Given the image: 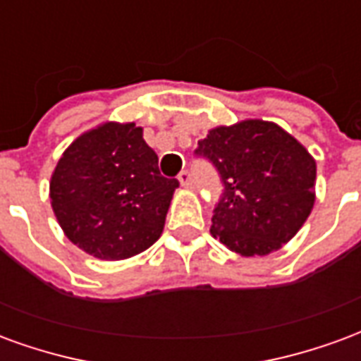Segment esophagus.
I'll use <instances>...</instances> for the list:
<instances>
[{
  "label": "esophagus",
  "mask_w": 361,
  "mask_h": 361,
  "mask_svg": "<svg viewBox=\"0 0 361 361\" xmlns=\"http://www.w3.org/2000/svg\"><path fill=\"white\" fill-rule=\"evenodd\" d=\"M178 181L181 183V188H191V185H193V176H191V172H188V170H183V172H180V176H178Z\"/></svg>",
  "instance_id": "34e87169"
}]
</instances>
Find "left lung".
I'll use <instances>...</instances> for the list:
<instances>
[{
    "mask_svg": "<svg viewBox=\"0 0 361 361\" xmlns=\"http://www.w3.org/2000/svg\"><path fill=\"white\" fill-rule=\"evenodd\" d=\"M195 152L216 166L224 183L211 234L242 257L279 251L313 211L315 158L274 121L212 127Z\"/></svg>",
    "mask_w": 361,
    "mask_h": 361,
    "instance_id": "obj_1",
    "label": "left lung"
}]
</instances>
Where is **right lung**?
Masks as SVG:
<instances>
[{"instance_id":"add662e5","label":"right lung","mask_w":361,"mask_h":361,"mask_svg":"<svg viewBox=\"0 0 361 361\" xmlns=\"http://www.w3.org/2000/svg\"><path fill=\"white\" fill-rule=\"evenodd\" d=\"M178 185L160 176L142 127L104 121L63 150L50 203L69 242L96 259L121 261L162 235Z\"/></svg>"}]
</instances>
